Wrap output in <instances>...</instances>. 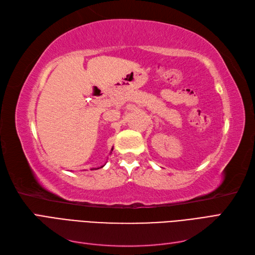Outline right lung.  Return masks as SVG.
<instances>
[{
  "label": "right lung",
  "mask_w": 255,
  "mask_h": 255,
  "mask_svg": "<svg viewBox=\"0 0 255 255\" xmlns=\"http://www.w3.org/2000/svg\"><path fill=\"white\" fill-rule=\"evenodd\" d=\"M112 151H113V149H112ZM111 153H112V152H111ZM103 166H104V165H103ZM103 166H101V167H100V168H102ZM100 168H94V169H100Z\"/></svg>",
  "instance_id": "right-lung-1"
}]
</instances>
